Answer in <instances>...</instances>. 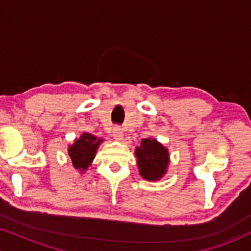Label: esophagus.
Wrapping results in <instances>:
<instances>
[{
  "label": "esophagus",
  "instance_id": "esophagus-1",
  "mask_svg": "<svg viewBox=\"0 0 251 251\" xmlns=\"http://www.w3.org/2000/svg\"><path fill=\"white\" fill-rule=\"evenodd\" d=\"M112 133H113V137L116 138L117 140H123L124 133H123V129H122V128L114 127L113 131H112Z\"/></svg>",
  "mask_w": 251,
  "mask_h": 251
}]
</instances>
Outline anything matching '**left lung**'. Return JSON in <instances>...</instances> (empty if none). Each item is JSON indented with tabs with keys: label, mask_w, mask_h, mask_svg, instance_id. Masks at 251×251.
<instances>
[{
	"label": "left lung",
	"mask_w": 251,
	"mask_h": 251,
	"mask_svg": "<svg viewBox=\"0 0 251 251\" xmlns=\"http://www.w3.org/2000/svg\"><path fill=\"white\" fill-rule=\"evenodd\" d=\"M139 174L146 180H159L166 174L169 165L168 149L155 139L145 138L135 149Z\"/></svg>",
	"instance_id": "left-lung-1"
}]
</instances>
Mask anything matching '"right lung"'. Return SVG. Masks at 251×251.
I'll return each mask as SVG.
<instances>
[{"mask_svg": "<svg viewBox=\"0 0 251 251\" xmlns=\"http://www.w3.org/2000/svg\"><path fill=\"white\" fill-rule=\"evenodd\" d=\"M101 143V138L94 137L93 134H89L87 132L80 135L79 139H76L68 148V155L74 168L80 172H85L93 162L97 150Z\"/></svg>", "mask_w": 251, "mask_h": 251, "instance_id": "add662e5", "label": "right lung"}]
</instances>
